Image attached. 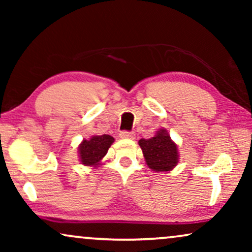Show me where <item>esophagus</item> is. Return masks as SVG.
<instances>
[{"label": "esophagus", "instance_id": "esophagus-1", "mask_svg": "<svg viewBox=\"0 0 252 252\" xmlns=\"http://www.w3.org/2000/svg\"><path fill=\"white\" fill-rule=\"evenodd\" d=\"M119 136L122 137V139H134V137H135V134L133 132H128V130H123V132H120Z\"/></svg>", "mask_w": 252, "mask_h": 252}]
</instances>
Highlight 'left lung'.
Returning <instances> with one entry per match:
<instances>
[{"instance_id": "8db88e82", "label": "left lung", "mask_w": 252, "mask_h": 252, "mask_svg": "<svg viewBox=\"0 0 252 252\" xmlns=\"http://www.w3.org/2000/svg\"><path fill=\"white\" fill-rule=\"evenodd\" d=\"M147 165L156 172L171 171L178 164V148L165 129L150 139L139 141Z\"/></svg>"}]
</instances>
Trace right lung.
<instances>
[{"label":"right lung","instance_id":"add662e5","mask_svg":"<svg viewBox=\"0 0 252 252\" xmlns=\"http://www.w3.org/2000/svg\"><path fill=\"white\" fill-rule=\"evenodd\" d=\"M112 136L108 134L95 135L91 140H84L79 146L80 160L84 165H96L108 153L110 146L113 143Z\"/></svg>","mask_w":252,"mask_h":252}]
</instances>
